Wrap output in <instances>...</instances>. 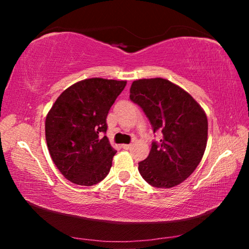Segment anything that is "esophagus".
Masks as SVG:
<instances>
[{
  "mask_svg": "<svg viewBox=\"0 0 249 249\" xmlns=\"http://www.w3.org/2000/svg\"><path fill=\"white\" fill-rule=\"evenodd\" d=\"M122 147H123V149L128 150V149H130V147H132V145H130V144H123V145H122Z\"/></svg>",
  "mask_w": 249,
  "mask_h": 249,
  "instance_id": "obj_1",
  "label": "esophagus"
}]
</instances>
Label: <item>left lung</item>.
<instances>
[{"mask_svg":"<svg viewBox=\"0 0 249 249\" xmlns=\"http://www.w3.org/2000/svg\"><path fill=\"white\" fill-rule=\"evenodd\" d=\"M129 99L148 117L160 142L138 162V170L156 188L169 189L190 176L203 157L208 142V119L201 105L177 84L162 78L140 79L132 83Z\"/></svg>","mask_w":249,"mask_h":249,"instance_id":"1","label":"left lung"}]
</instances>
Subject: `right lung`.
<instances>
[{
	"mask_svg": "<svg viewBox=\"0 0 249 249\" xmlns=\"http://www.w3.org/2000/svg\"><path fill=\"white\" fill-rule=\"evenodd\" d=\"M126 81L91 78L58 96L45 122L53 161L66 179L93 185L107 176L116 150L107 136V116Z\"/></svg>",
	"mask_w": 249,
	"mask_h": 249,
	"instance_id": "1",
	"label": "right lung"
}]
</instances>
